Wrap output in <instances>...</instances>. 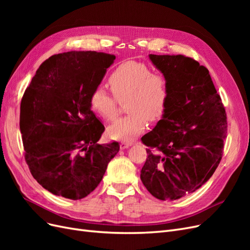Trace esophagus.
<instances>
[{"mask_svg":"<svg viewBox=\"0 0 250 250\" xmlns=\"http://www.w3.org/2000/svg\"><path fill=\"white\" fill-rule=\"evenodd\" d=\"M132 145V142H122L121 143V145H120V147H121V149H125V148H128V147H130Z\"/></svg>","mask_w":250,"mask_h":250,"instance_id":"obj_1","label":"esophagus"}]
</instances>
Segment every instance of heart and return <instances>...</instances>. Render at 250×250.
Masks as SVG:
<instances>
[{
    "label": "heart",
    "instance_id": "b5f03b06",
    "mask_svg": "<svg viewBox=\"0 0 250 250\" xmlns=\"http://www.w3.org/2000/svg\"><path fill=\"white\" fill-rule=\"evenodd\" d=\"M113 97L103 87L95 88L89 97V105L97 115L111 121L118 111V101L128 96L127 116L117 119L107 128L111 139L126 141L133 139L145 130L148 118L160 120L167 108L169 85L162 74L151 73L143 62L127 60L120 63L108 79Z\"/></svg>",
    "mask_w": 250,
    "mask_h": 250
}]
</instances>
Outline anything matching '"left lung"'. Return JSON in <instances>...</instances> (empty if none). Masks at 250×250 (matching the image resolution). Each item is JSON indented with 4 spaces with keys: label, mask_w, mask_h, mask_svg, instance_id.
I'll use <instances>...</instances> for the list:
<instances>
[{
    "label": "left lung",
    "mask_w": 250,
    "mask_h": 250,
    "mask_svg": "<svg viewBox=\"0 0 250 250\" xmlns=\"http://www.w3.org/2000/svg\"><path fill=\"white\" fill-rule=\"evenodd\" d=\"M149 58L168 81L163 119L142 138L148 157L141 179L160 200L193 193L213 175L223 155L225 109L208 70L185 55Z\"/></svg>",
    "instance_id": "1"
}]
</instances>
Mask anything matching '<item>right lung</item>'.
I'll list each match as a JSON object with an SVG mask.
<instances>
[{"instance_id": "1", "label": "right lung", "mask_w": 250, "mask_h": 250, "mask_svg": "<svg viewBox=\"0 0 250 250\" xmlns=\"http://www.w3.org/2000/svg\"><path fill=\"white\" fill-rule=\"evenodd\" d=\"M115 55L71 51L40 65L21 102L20 129L32 176L52 194L78 200L100 184L119 152L118 142L98 144L105 128L89 97Z\"/></svg>"}]
</instances>
